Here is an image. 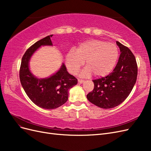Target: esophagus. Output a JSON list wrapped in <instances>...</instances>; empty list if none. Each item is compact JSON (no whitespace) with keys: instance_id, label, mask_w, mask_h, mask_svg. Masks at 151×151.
<instances>
[{"instance_id":"obj_1","label":"esophagus","mask_w":151,"mask_h":151,"mask_svg":"<svg viewBox=\"0 0 151 151\" xmlns=\"http://www.w3.org/2000/svg\"><path fill=\"white\" fill-rule=\"evenodd\" d=\"M84 82V80H82V79H79V80H78V83H79V84L83 83Z\"/></svg>"}]
</instances>
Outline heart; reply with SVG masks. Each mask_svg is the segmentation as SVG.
I'll return each instance as SVG.
<instances>
[{
	"label": "heart",
	"mask_w": 151,
	"mask_h": 151,
	"mask_svg": "<svg viewBox=\"0 0 151 151\" xmlns=\"http://www.w3.org/2000/svg\"><path fill=\"white\" fill-rule=\"evenodd\" d=\"M119 50L116 45L103 40H91L81 43L76 51L70 50L65 57L67 69L72 74H76L84 65L86 68L81 76L96 77L109 74L116 65Z\"/></svg>",
	"instance_id": "b5f03b06"
}]
</instances>
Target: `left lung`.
Masks as SVG:
<instances>
[{
    "mask_svg": "<svg viewBox=\"0 0 151 151\" xmlns=\"http://www.w3.org/2000/svg\"><path fill=\"white\" fill-rule=\"evenodd\" d=\"M120 55L113 72L106 77L93 80V90L87 94L89 101L99 108L118 106L131 93L137 77V64L134 54L127 47L116 42Z\"/></svg>",
    "mask_w": 151,
    "mask_h": 151,
    "instance_id": "obj_1",
    "label": "left lung"
}]
</instances>
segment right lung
I'll return each mask as SVG.
<instances>
[{
	"label": "right lung",
	"instance_id": "obj_1",
	"mask_svg": "<svg viewBox=\"0 0 151 151\" xmlns=\"http://www.w3.org/2000/svg\"><path fill=\"white\" fill-rule=\"evenodd\" d=\"M47 36L31 46L22 58L19 78L21 85L29 98L38 106L44 109H55L67 102L68 89L77 84V79L62 64L57 72L47 79H38L31 74L29 61L32 55L42 45H52L51 37Z\"/></svg>",
	"mask_w": 151,
	"mask_h": 151
}]
</instances>
